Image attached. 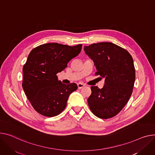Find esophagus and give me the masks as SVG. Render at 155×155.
<instances>
[{
    "label": "esophagus",
    "mask_w": 155,
    "mask_h": 155,
    "mask_svg": "<svg viewBox=\"0 0 155 155\" xmlns=\"http://www.w3.org/2000/svg\"><path fill=\"white\" fill-rule=\"evenodd\" d=\"M77 86H78V89H81L82 88H84L85 87V85L83 84H81V83H78L77 84Z\"/></svg>",
    "instance_id": "1"
}]
</instances>
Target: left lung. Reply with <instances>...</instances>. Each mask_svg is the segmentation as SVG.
I'll list each match as a JSON object with an SVG mask.
<instances>
[{
    "mask_svg": "<svg viewBox=\"0 0 155 155\" xmlns=\"http://www.w3.org/2000/svg\"><path fill=\"white\" fill-rule=\"evenodd\" d=\"M86 54L97 70L96 75L105 78L102 88L91 87L88 106L101 119L116 116L128 101L135 80L131 55L125 49L111 42H100L84 47Z\"/></svg>",
    "mask_w": 155,
    "mask_h": 155,
    "instance_id": "8db88e82",
    "label": "left lung"
}]
</instances>
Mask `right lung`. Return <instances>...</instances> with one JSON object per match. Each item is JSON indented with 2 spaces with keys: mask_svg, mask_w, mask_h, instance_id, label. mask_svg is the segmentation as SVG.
I'll return each instance as SVG.
<instances>
[{
  "mask_svg": "<svg viewBox=\"0 0 155 155\" xmlns=\"http://www.w3.org/2000/svg\"><path fill=\"white\" fill-rule=\"evenodd\" d=\"M81 44L69 46L58 43L40 45L30 51L23 67L22 87L35 110L40 115H58L67 106L76 84H64L57 74L81 51Z\"/></svg>",
  "mask_w": 155,
  "mask_h": 155,
  "instance_id": "right-lung-1",
  "label": "right lung"
}]
</instances>
